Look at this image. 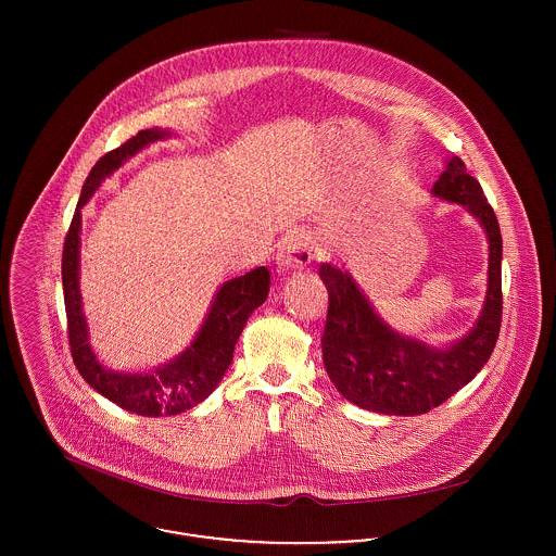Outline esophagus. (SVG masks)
<instances>
[{
    "instance_id": "obj_1",
    "label": "esophagus",
    "mask_w": 556,
    "mask_h": 556,
    "mask_svg": "<svg viewBox=\"0 0 556 556\" xmlns=\"http://www.w3.org/2000/svg\"><path fill=\"white\" fill-rule=\"evenodd\" d=\"M317 256V245L306 233H289L278 245V263L285 269H300L306 267Z\"/></svg>"
}]
</instances>
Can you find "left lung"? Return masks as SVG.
<instances>
[{
	"mask_svg": "<svg viewBox=\"0 0 556 556\" xmlns=\"http://www.w3.org/2000/svg\"><path fill=\"white\" fill-rule=\"evenodd\" d=\"M434 197L465 205L488 236V293L476 327L447 349L404 338L375 315L372 306L338 267L323 263L318 276L329 304L320 338L323 364L336 390L353 404L388 415H421L473 381L490 359L503 315V241L494 210L465 162L454 156L432 188Z\"/></svg>",
	"mask_w": 556,
	"mask_h": 556,
	"instance_id": "1",
	"label": "left lung"
}]
</instances>
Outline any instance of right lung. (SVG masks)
I'll return each mask as SVG.
<instances>
[{
  "instance_id": "add662e5",
  "label": "right lung",
  "mask_w": 556,
  "mask_h": 556,
  "mask_svg": "<svg viewBox=\"0 0 556 556\" xmlns=\"http://www.w3.org/2000/svg\"><path fill=\"white\" fill-rule=\"evenodd\" d=\"M164 137H168V132L159 128L141 130L124 146L111 150L93 164L83 184L77 212L73 216L62 252V282L68 318V342L73 362L80 377L98 394L109 397L111 402L119 404L130 413L146 417L184 413L216 390L223 375L233 362L236 342L245 320L254 308H258L267 300L271 278L267 267H256L239 278L225 282L216 293V300L190 349H186L179 357L156 370L141 375H124L100 366L93 351L89 349L87 325L80 311V207L89 201V197L96 192L102 179L111 175L115 168H119L124 160L135 156L139 150Z\"/></svg>"
}]
</instances>
